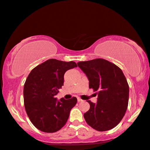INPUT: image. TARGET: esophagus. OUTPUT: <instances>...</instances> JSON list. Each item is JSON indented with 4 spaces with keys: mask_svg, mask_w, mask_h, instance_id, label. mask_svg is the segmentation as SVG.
I'll return each mask as SVG.
<instances>
[{
    "mask_svg": "<svg viewBox=\"0 0 150 150\" xmlns=\"http://www.w3.org/2000/svg\"><path fill=\"white\" fill-rule=\"evenodd\" d=\"M77 101H78V103H80V102H82V101H83V100H82V99H81V98H77Z\"/></svg>",
    "mask_w": 150,
    "mask_h": 150,
    "instance_id": "esophagus-1",
    "label": "esophagus"
}]
</instances>
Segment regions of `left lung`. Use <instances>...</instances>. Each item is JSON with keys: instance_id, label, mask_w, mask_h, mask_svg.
<instances>
[{"instance_id": "8db88e82", "label": "left lung", "mask_w": 150, "mask_h": 150, "mask_svg": "<svg viewBox=\"0 0 150 150\" xmlns=\"http://www.w3.org/2000/svg\"><path fill=\"white\" fill-rule=\"evenodd\" d=\"M89 80V88L98 92L97 103L88 100L90 108L83 114L86 122L98 131L115 127L125 115L129 86L122 71L102 58L77 63Z\"/></svg>"}]
</instances>
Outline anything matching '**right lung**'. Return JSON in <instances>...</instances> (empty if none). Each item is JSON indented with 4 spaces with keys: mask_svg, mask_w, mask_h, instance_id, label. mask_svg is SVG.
<instances>
[{
    "mask_svg": "<svg viewBox=\"0 0 150 150\" xmlns=\"http://www.w3.org/2000/svg\"><path fill=\"white\" fill-rule=\"evenodd\" d=\"M77 67L73 61L50 59L28 75L24 86V107L31 122L41 131L55 132L67 123L77 98L58 100L55 96L64 85L66 71Z\"/></svg>",
    "mask_w": 150,
    "mask_h": 150,
    "instance_id": "obj_1",
    "label": "right lung"
}]
</instances>
